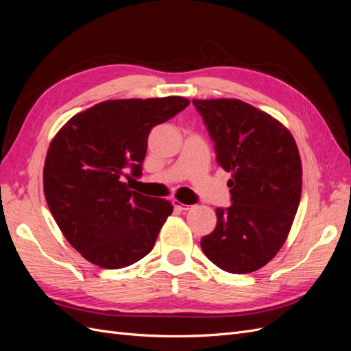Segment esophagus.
Here are the masks:
<instances>
[{"label":"esophagus","mask_w":351,"mask_h":351,"mask_svg":"<svg viewBox=\"0 0 351 351\" xmlns=\"http://www.w3.org/2000/svg\"><path fill=\"white\" fill-rule=\"evenodd\" d=\"M173 205H174V208H176L177 210H187V209L190 208L189 205L182 204V202H178L177 199H174V200H173Z\"/></svg>","instance_id":"1"}]
</instances>
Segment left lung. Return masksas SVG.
<instances>
[{"label": "left lung", "instance_id": "8db88e82", "mask_svg": "<svg viewBox=\"0 0 351 351\" xmlns=\"http://www.w3.org/2000/svg\"><path fill=\"white\" fill-rule=\"evenodd\" d=\"M217 162L232 173L231 205L217 208V227L202 237L206 258L222 271L253 272L281 249L302 197V162L291 133L239 99H193Z\"/></svg>", "mask_w": 351, "mask_h": 351}]
</instances>
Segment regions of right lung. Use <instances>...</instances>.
<instances>
[{"mask_svg": "<svg viewBox=\"0 0 351 351\" xmlns=\"http://www.w3.org/2000/svg\"><path fill=\"white\" fill-rule=\"evenodd\" d=\"M189 104L182 97L105 101L74 115L52 139L44 167L45 199L62 234L84 259L120 269L152 250L173 205L134 192L124 177L142 176L152 127Z\"/></svg>", "mask_w": 351, "mask_h": 351, "instance_id": "1", "label": "right lung"}]
</instances>
